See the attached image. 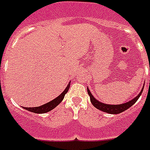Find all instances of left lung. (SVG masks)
I'll list each match as a JSON object with an SVG mask.
<instances>
[{"mask_svg":"<svg viewBox=\"0 0 150 150\" xmlns=\"http://www.w3.org/2000/svg\"><path fill=\"white\" fill-rule=\"evenodd\" d=\"M150 71V67H149ZM143 90V89H142ZM142 90L139 93V95H137V97L134 98V99H132L131 101H129L128 103H124V104H121V105H108V104H105V103H102L100 102H98L97 99H95V98L93 97V95H91V93L90 92L89 89L87 88V93L90 95V98H91V102L92 105L96 107L97 109L100 110L102 111L106 112L108 114H113V115H116V114H120L122 112L125 111L127 109H129L130 106L134 105V103L137 102V100L139 98V97L142 93Z\"/></svg>","mask_w":150,"mask_h":150,"instance_id":"1","label":"left lung"}]
</instances>
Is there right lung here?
I'll return each instance as SVG.
<instances>
[{"instance_id":"right-lung-1","label":"right lung","mask_w":150,"mask_h":150,"mask_svg":"<svg viewBox=\"0 0 150 150\" xmlns=\"http://www.w3.org/2000/svg\"><path fill=\"white\" fill-rule=\"evenodd\" d=\"M69 87L70 84H68L66 89L64 90V91L60 95H59L58 97L55 98L54 100L51 101L49 103H46L44 105H42L40 106H37V107H24V109L27 110L28 111L33 112V113H35V114H44V113L49 112L50 110L54 109L55 106H58L59 104L62 102V100L64 99V95H66L67 92L68 91Z\"/></svg>"}]
</instances>
